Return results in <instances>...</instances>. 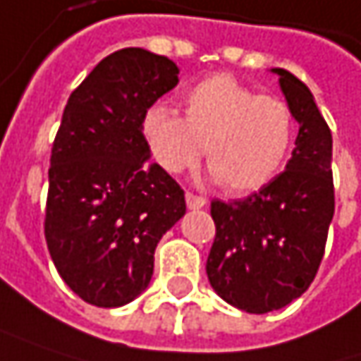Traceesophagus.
<instances>
[{
  "mask_svg": "<svg viewBox=\"0 0 361 361\" xmlns=\"http://www.w3.org/2000/svg\"><path fill=\"white\" fill-rule=\"evenodd\" d=\"M185 199H187V207H189V209H201V207H205V203H207V199H205V197L195 195L191 193V191H187Z\"/></svg>",
  "mask_w": 361,
  "mask_h": 361,
  "instance_id": "esophagus-1",
  "label": "esophagus"
}]
</instances>
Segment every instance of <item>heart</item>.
<instances>
[{
	"instance_id": "heart-1",
	"label": "heart",
	"mask_w": 361,
	"mask_h": 361,
	"mask_svg": "<svg viewBox=\"0 0 361 361\" xmlns=\"http://www.w3.org/2000/svg\"><path fill=\"white\" fill-rule=\"evenodd\" d=\"M183 113L154 104L143 115V137L170 174L203 156L228 193L265 187L283 168L296 140V116L273 94H259L232 75H212L183 94Z\"/></svg>"
}]
</instances>
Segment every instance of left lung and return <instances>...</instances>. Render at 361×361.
Segmentation results:
<instances>
[{
	"label": "left lung",
	"instance_id": "1",
	"mask_svg": "<svg viewBox=\"0 0 361 361\" xmlns=\"http://www.w3.org/2000/svg\"><path fill=\"white\" fill-rule=\"evenodd\" d=\"M273 71L300 123L292 160L257 193L212 201L216 238L205 265L216 294L250 314L279 310L310 288L335 214L331 129L306 84Z\"/></svg>",
	"mask_w": 361,
	"mask_h": 361
}]
</instances>
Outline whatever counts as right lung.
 <instances>
[{
  "label": "right lung",
  "instance_id": "1",
  "mask_svg": "<svg viewBox=\"0 0 361 361\" xmlns=\"http://www.w3.org/2000/svg\"><path fill=\"white\" fill-rule=\"evenodd\" d=\"M176 84L168 57L129 47L104 57L65 104L51 149L44 240L61 279L92 306L140 296L160 238L187 212L180 185L147 164L142 129L145 111Z\"/></svg>",
  "mask_w": 361,
  "mask_h": 361
}]
</instances>
